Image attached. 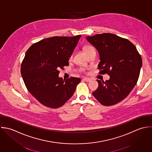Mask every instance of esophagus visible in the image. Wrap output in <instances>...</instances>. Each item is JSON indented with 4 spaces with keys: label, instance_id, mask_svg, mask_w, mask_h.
Wrapping results in <instances>:
<instances>
[{
    "label": "esophagus",
    "instance_id": "1",
    "mask_svg": "<svg viewBox=\"0 0 152 152\" xmlns=\"http://www.w3.org/2000/svg\"><path fill=\"white\" fill-rule=\"evenodd\" d=\"M83 80H85L87 82H90L91 81V79L90 78H87V77H85V78H83Z\"/></svg>",
    "mask_w": 152,
    "mask_h": 152
}]
</instances>
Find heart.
<instances>
[{"instance_id": "obj_1", "label": "heart", "mask_w": 152, "mask_h": 152, "mask_svg": "<svg viewBox=\"0 0 152 152\" xmlns=\"http://www.w3.org/2000/svg\"><path fill=\"white\" fill-rule=\"evenodd\" d=\"M84 50L86 52V53L87 54H88V53H90L93 51H95V49L91 46H86V47H84ZM72 56L71 55V57H70V59H72Z\"/></svg>"}]
</instances>
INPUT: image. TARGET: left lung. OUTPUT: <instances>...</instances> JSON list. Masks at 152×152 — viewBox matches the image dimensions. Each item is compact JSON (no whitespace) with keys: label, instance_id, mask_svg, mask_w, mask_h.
Masks as SVG:
<instances>
[{"label":"left lung","instance_id":"left-lung-1","mask_svg":"<svg viewBox=\"0 0 152 152\" xmlns=\"http://www.w3.org/2000/svg\"><path fill=\"white\" fill-rule=\"evenodd\" d=\"M86 39L99 53L100 72L110 76L105 82L97 80L99 87L93 95L107 106L123 100L136 85L142 66L136 47L128 39L113 34L88 36Z\"/></svg>","mask_w":152,"mask_h":152}]
</instances>
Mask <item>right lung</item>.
<instances>
[{"label":"right lung","mask_w":152,"mask_h":152,"mask_svg":"<svg viewBox=\"0 0 152 152\" xmlns=\"http://www.w3.org/2000/svg\"><path fill=\"white\" fill-rule=\"evenodd\" d=\"M81 35L53 37L42 39L27 50L21 65V75L29 92L44 105L56 108L74 94L80 78L66 80L59 69L69 65V58Z\"/></svg>","instance_id":"obj_1"}]
</instances>
